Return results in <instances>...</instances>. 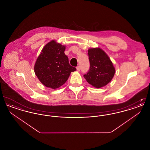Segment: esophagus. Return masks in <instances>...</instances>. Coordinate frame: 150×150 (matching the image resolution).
Returning <instances> with one entry per match:
<instances>
[{"label":"esophagus","instance_id":"obj_1","mask_svg":"<svg viewBox=\"0 0 150 150\" xmlns=\"http://www.w3.org/2000/svg\"><path fill=\"white\" fill-rule=\"evenodd\" d=\"M76 70H77V71H80V66H77V67H76Z\"/></svg>","mask_w":150,"mask_h":150}]
</instances>
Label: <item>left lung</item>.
Returning a JSON list of instances; mask_svg holds the SVG:
<instances>
[{
    "instance_id": "left-lung-1",
    "label": "left lung",
    "mask_w": 150,
    "mask_h": 150,
    "mask_svg": "<svg viewBox=\"0 0 150 150\" xmlns=\"http://www.w3.org/2000/svg\"><path fill=\"white\" fill-rule=\"evenodd\" d=\"M90 62L89 71L84 75L91 85L100 88L106 86L113 78L115 69L107 54L100 48H90L88 50Z\"/></svg>"
}]
</instances>
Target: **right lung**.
Returning a JSON list of instances; mask_svg holds the SVG:
<instances>
[{
  "mask_svg": "<svg viewBox=\"0 0 150 150\" xmlns=\"http://www.w3.org/2000/svg\"><path fill=\"white\" fill-rule=\"evenodd\" d=\"M66 47L55 40L47 43L38 56L34 66V72L44 86L55 89L67 80L71 72L76 69L69 64L64 54Z\"/></svg>",
  "mask_w": 150,
  "mask_h": 150,
  "instance_id": "add662e5",
  "label": "right lung"
}]
</instances>
